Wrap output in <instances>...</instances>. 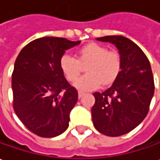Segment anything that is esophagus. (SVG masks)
I'll return each mask as SVG.
<instances>
[{
	"label": "esophagus",
	"instance_id": "obj_1",
	"mask_svg": "<svg viewBox=\"0 0 160 160\" xmlns=\"http://www.w3.org/2000/svg\"><path fill=\"white\" fill-rule=\"evenodd\" d=\"M85 94H85L84 92H81V91H79V92H78V96H79V98H81V97H83Z\"/></svg>",
	"mask_w": 160,
	"mask_h": 160
}]
</instances>
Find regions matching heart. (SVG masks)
<instances>
[{
  "instance_id": "1",
  "label": "heart",
  "mask_w": 160,
  "mask_h": 160,
  "mask_svg": "<svg viewBox=\"0 0 160 160\" xmlns=\"http://www.w3.org/2000/svg\"><path fill=\"white\" fill-rule=\"evenodd\" d=\"M86 66V75L74 83L76 88L89 91L107 87L117 80L122 70V59L119 53L96 43L85 44L78 51L77 59L70 55H63L59 60L60 70L66 80L75 81L81 72L80 66Z\"/></svg>"
}]
</instances>
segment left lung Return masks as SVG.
Instances as JSON below:
<instances>
[{
	"label": "left lung",
	"instance_id": "left-lung-1",
	"mask_svg": "<svg viewBox=\"0 0 160 160\" xmlns=\"http://www.w3.org/2000/svg\"><path fill=\"white\" fill-rule=\"evenodd\" d=\"M96 39L116 45L122 70L109 88L94 94L92 119L99 132L118 137L131 131L147 116L154 94L152 67L144 52L130 39L122 36Z\"/></svg>",
	"mask_w": 160,
	"mask_h": 160
}]
</instances>
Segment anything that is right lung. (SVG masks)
<instances>
[{
    "label": "right lung",
    "mask_w": 160,
    "mask_h": 160,
    "mask_svg": "<svg viewBox=\"0 0 160 160\" xmlns=\"http://www.w3.org/2000/svg\"><path fill=\"white\" fill-rule=\"evenodd\" d=\"M64 38L44 37L31 41L16 58L12 90L16 116L42 138H54L69 126L78 92L59 67L66 50L80 44Z\"/></svg>",
    "instance_id": "right-lung-1"
}]
</instances>
